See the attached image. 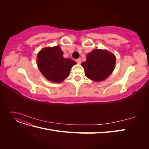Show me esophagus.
Masks as SVG:
<instances>
[{
	"label": "esophagus",
	"mask_w": 149,
	"mask_h": 149,
	"mask_svg": "<svg viewBox=\"0 0 149 149\" xmlns=\"http://www.w3.org/2000/svg\"><path fill=\"white\" fill-rule=\"evenodd\" d=\"M76 62H77V63L78 64H81V58H78V59L76 60Z\"/></svg>",
	"instance_id": "34e87169"
}]
</instances>
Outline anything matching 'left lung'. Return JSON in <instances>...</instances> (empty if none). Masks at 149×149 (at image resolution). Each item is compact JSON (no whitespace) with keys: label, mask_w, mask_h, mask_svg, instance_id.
Wrapping results in <instances>:
<instances>
[{"label":"left lung","mask_w":149,"mask_h":149,"mask_svg":"<svg viewBox=\"0 0 149 149\" xmlns=\"http://www.w3.org/2000/svg\"><path fill=\"white\" fill-rule=\"evenodd\" d=\"M116 63L115 56L109 52L94 49L89 53L86 61L81 63L85 75L94 81L104 80L113 71Z\"/></svg>","instance_id":"left-lung-1"}]
</instances>
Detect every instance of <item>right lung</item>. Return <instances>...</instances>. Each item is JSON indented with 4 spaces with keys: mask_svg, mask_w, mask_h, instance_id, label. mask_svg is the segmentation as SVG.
Listing matches in <instances>:
<instances>
[{
    "mask_svg": "<svg viewBox=\"0 0 149 149\" xmlns=\"http://www.w3.org/2000/svg\"><path fill=\"white\" fill-rule=\"evenodd\" d=\"M59 46L42 49L37 55V65L42 74L54 83H61L69 76L71 68L76 63L63 56Z\"/></svg>",
    "mask_w": 149,
    "mask_h": 149,
    "instance_id": "add662e5",
    "label": "right lung"
}]
</instances>
